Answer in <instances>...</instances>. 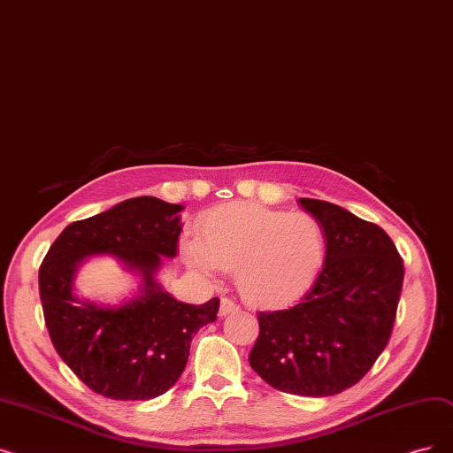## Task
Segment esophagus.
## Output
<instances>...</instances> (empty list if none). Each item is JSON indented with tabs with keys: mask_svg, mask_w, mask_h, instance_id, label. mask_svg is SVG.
Returning a JSON list of instances; mask_svg holds the SVG:
<instances>
[{
	"mask_svg": "<svg viewBox=\"0 0 453 453\" xmlns=\"http://www.w3.org/2000/svg\"><path fill=\"white\" fill-rule=\"evenodd\" d=\"M239 311H241V305L234 303L231 298H222L220 300V317H227V314L239 312Z\"/></svg>",
	"mask_w": 453,
	"mask_h": 453,
	"instance_id": "34e87169",
	"label": "esophagus"
}]
</instances>
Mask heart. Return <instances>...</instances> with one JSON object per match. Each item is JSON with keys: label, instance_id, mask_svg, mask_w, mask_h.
Returning <instances> with one entry per match:
<instances>
[{"label": "heart", "instance_id": "obj_1", "mask_svg": "<svg viewBox=\"0 0 453 453\" xmlns=\"http://www.w3.org/2000/svg\"><path fill=\"white\" fill-rule=\"evenodd\" d=\"M320 222L307 212L273 211L259 203L219 205L183 244L188 266L202 273L237 270L242 296L255 305H283L300 298L324 263Z\"/></svg>", "mask_w": 453, "mask_h": 453}]
</instances>
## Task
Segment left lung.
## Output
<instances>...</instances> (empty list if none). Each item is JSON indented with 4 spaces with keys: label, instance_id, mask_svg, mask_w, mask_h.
Returning a JSON list of instances; mask_svg holds the SVG:
<instances>
[{
    "label": "left lung",
    "instance_id": "8db88e82",
    "mask_svg": "<svg viewBox=\"0 0 453 453\" xmlns=\"http://www.w3.org/2000/svg\"><path fill=\"white\" fill-rule=\"evenodd\" d=\"M326 234V263L296 305L259 312L250 365L273 388L333 396L359 383L396 320L403 261L376 224L322 200L300 198Z\"/></svg>",
    "mask_w": 453,
    "mask_h": 453
}]
</instances>
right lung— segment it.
Segmentation results:
<instances>
[{"label":"right lung","instance_id":"add662e5","mask_svg":"<svg viewBox=\"0 0 453 453\" xmlns=\"http://www.w3.org/2000/svg\"><path fill=\"white\" fill-rule=\"evenodd\" d=\"M181 205L153 196L131 198L58 234L38 270L50 339L90 390L111 400H151L180 380L192 337L216 320L220 300H173L155 283L161 257H175ZM112 252L145 278L143 296L120 308L80 303L73 273L88 254Z\"/></svg>","mask_w":453,"mask_h":453}]
</instances>
